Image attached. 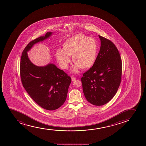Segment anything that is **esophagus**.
<instances>
[{
    "label": "esophagus",
    "mask_w": 146,
    "mask_h": 146,
    "mask_svg": "<svg viewBox=\"0 0 146 146\" xmlns=\"http://www.w3.org/2000/svg\"><path fill=\"white\" fill-rule=\"evenodd\" d=\"M76 79H77V78H76V77H75L74 76H71V79H72V80H76Z\"/></svg>",
    "instance_id": "esophagus-1"
}]
</instances>
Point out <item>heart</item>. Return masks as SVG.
Listing matches in <instances>:
<instances>
[{
  "label": "heart",
  "instance_id": "heart-1",
  "mask_svg": "<svg viewBox=\"0 0 146 146\" xmlns=\"http://www.w3.org/2000/svg\"><path fill=\"white\" fill-rule=\"evenodd\" d=\"M98 52V44L94 38L84 34H78L67 39L64 43L63 49H57L55 56L59 65L66 69L70 62L69 56L75 66L73 71L77 72L80 67L88 68L95 62Z\"/></svg>",
  "mask_w": 146,
  "mask_h": 146
}]
</instances>
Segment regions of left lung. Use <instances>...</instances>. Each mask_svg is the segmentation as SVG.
<instances>
[{"mask_svg": "<svg viewBox=\"0 0 146 146\" xmlns=\"http://www.w3.org/2000/svg\"><path fill=\"white\" fill-rule=\"evenodd\" d=\"M100 50L93 66L81 78L85 98L96 106L110 102L120 84L122 64L119 52L110 40L99 35Z\"/></svg>", "mask_w": 146, "mask_h": 146, "instance_id": "8db88e82", "label": "left lung"}]
</instances>
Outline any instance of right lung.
<instances>
[{"instance_id": "obj_1", "label": "right lung", "mask_w": 146, "mask_h": 146, "mask_svg": "<svg viewBox=\"0 0 146 146\" xmlns=\"http://www.w3.org/2000/svg\"><path fill=\"white\" fill-rule=\"evenodd\" d=\"M51 33H46L44 36L31 41L23 50L20 64L23 87L38 105L50 111L57 109L65 102L71 79L53 64L43 67L35 66L29 59L27 52L33 44L48 38Z\"/></svg>"}]
</instances>
